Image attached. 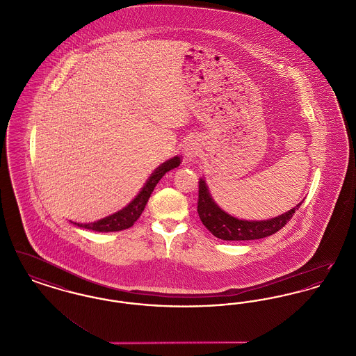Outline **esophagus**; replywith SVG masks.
Returning a JSON list of instances; mask_svg holds the SVG:
<instances>
[{
    "label": "esophagus",
    "instance_id": "obj_1",
    "mask_svg": "<svg viewBox=\"0 0 356 356\" xmlns=\"http://www.w3.org/2000/svg\"><path fill=\"white\" fill-rule=\"evenodd\" d=\"M199 153H200V147L196 140L186 141V144L183 145V154H184L186 161H189V163L196 161V159L199 157Z\"/></svg>",
    "mask_w": 356,
    "mask_h": 356
}]
</instances>
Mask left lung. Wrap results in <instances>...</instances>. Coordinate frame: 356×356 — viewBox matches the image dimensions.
Returning a JSON list of instances; mask_svg holds the SVG:
<instances>
[{"label": "left lung", "mask_w": 356, "mask_h": 356, "mask_svg": "<svg viewBox=\"0 0 356 356\" xmlns=\"http://www.w3.org/2000/svg\"><path fill=\"white\" fill-rule=\"evenodd\" d=\"M302 203L296 204L292 209L284 212L283 215H279L268 220L237 219L235 216L227 213L216 204L212 195L209 193V189L204 177L199 181V203H197L199 218L203 221L205 228L213 236L221 240L237 241V240H256V238L271 236L279 229H282L287 224L288 220H291L295 211L299 209Z\"/></svg>", "instance_id": "8db88e82"}]
</instances>
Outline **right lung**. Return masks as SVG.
<instances>
[{
	"instance_id": "obj_1",
	"label": "right lung",
	"mask_w": 356,
	"mask_h": 356,
	"mask_svg": "<svg viewBox=\"0 0 356 356\" xmlns=\"http://www.w3.org/2000/svg\"><path fill=\"white\" fill-rule=\"evenodd\" d=\"M180 163H181V159L179 156H175L170 160H167L165 163H163L161 165H159L156 170H153L151 177L147 180L145 186L141 188V191L138 192V195L136 196L135 199L118 212H115L104 219H100V220L95 221V222H86V224L73 222V221L72 222L80 228L92 229L96 232H118V231L131 228L135 224V221L140 218V215L143 213L145 205L152 195L154 186H157V183L161 180V177L167 172L177 168L180 165Z\"/></svg>"
}]
</instances>
